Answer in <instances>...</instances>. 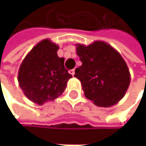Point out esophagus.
Wrapping results in <instances>:
<instances>
[{
  "label": "esophagus",
  "mask_w": 146,
  "mask_h": 146,
  "mask_svg": "<svg viewBox=\"0 0 146 146\" xmlns=\"http://www.w3.org/2000/svg\"><path fill=\"white\" fill-rule=\"evenodd\" d=\"M69 72H70V74H72V76H74V74H75V70H74V69H72V70L69 71Z\"/></svg>",
  "instance_id": "1"
}]
</instances>
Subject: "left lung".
Here are the masks:
<instances>
[{"instance_id":"left-lung-1","label":"left lung","mask_w":146,"mask_h":146,"mask_svg":"<svg viewBox=\"0 0 146 146\" xmlns=\"http://www.w3.org/2000/svg\"><path fill=\"white\" fill-rule=\"evenodd\" d=\"M77 55L82 65L74 76L82 85L86 97L100 107L118 102L130 85V72L121 55L102 41L85 46L77 45Z\"/></svg>"}]
</instances>
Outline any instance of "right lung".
<instances>
[{"mask_svg":"<svg viewBox=\"0 0 146 146\" xmlns=\"http://www.w3.org/2000/svg\"><path fill=\"white\" fill-rule=\"evenodd\" d=\"M58 46L48 39L38 43L26 56L20 66L18 81L24 94L33 102L43 105L65 91L72 74L58 58Z\"/></svg>","mask_w":146,"mask_h":146,"instance_id":"1","label":"right lung"}]
</instances>
